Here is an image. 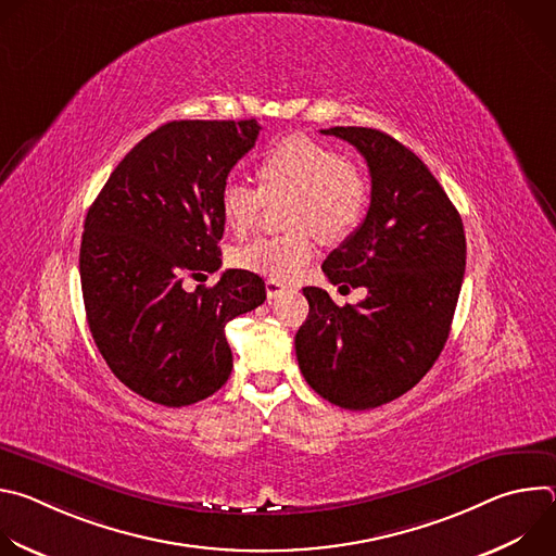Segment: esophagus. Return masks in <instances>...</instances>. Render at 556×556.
Masks as SVG:
<instances>
[{
	"mask_svg": "<svg viewBox=\"0 0 556 556\" xmlns=\"http://www.w3.org/2000/svg\"><path fill=\"white\" fill-rule=\"evenodd\" d=\"M288 290H290V286H288L286 281H279V279H268V281H266V296H268L270 301L283 296Z\"/></svg>",
	"mask_w": 556,
	"mask_h": 556,
	"instance_id": "1",
	"label": "esophagus"
}]
</instances>
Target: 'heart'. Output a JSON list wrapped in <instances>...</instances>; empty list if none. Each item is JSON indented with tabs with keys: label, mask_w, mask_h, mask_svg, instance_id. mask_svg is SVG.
Masks as SVG:
<instances>
[{
	"label": "heart",
	"mask_w": 556,
	"mask_h": 556,
	"mask_svg": "<svg viewBox=\"0 0 556 556\" xmlns=\"http://www.w3.org/2000/svg\"><path fill=\"white\" fill-rule=\"evenodd\" d=\"M260 189L228 178L219 193L224 224L235 235L255 228L266 202L286 198L281 235L257 237L235 251V264L270 279L296 277L314 257V240L341 242L365 217L369 182L363 169L321 140L303 134L281 138L257 161Z\"/></svg>",
	"instance_id": "heart-1"
}]
</instances>
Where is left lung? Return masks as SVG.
<instances>
[{"label":"left lung","mask_w":556,"mask_h":556,"mask_svg":"<svg viewBox=\"0 0 556 556\" xmlns=\"http://www.w3.org/2000/svg\"><path fill=\"white\" fill-rule=\"evenodd\" d=\"M321 134L354 144L369 167L367 215L324 262L330 283L363 286L367 296L341 307L324 288H303L309 314L294 350L316 393L363 412L407 393L438 361L464 279L466 237L457 208L412 149L369 127Z\"/></svg>","instance_id":"1"}]
</instances>
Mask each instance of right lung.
I'll return each instance as SVG.
<instances>
[{"mask_svg":"<svg viewBox=\"0 0 556 556\" xmlns=\"http://www.w3.org/2000/svg\"><path fill=\"white\" fill-rule=\"evenodd\" d=\"M249 121H172L144 136L92 202L78 273L92 339L114 376L142 399L187 407L230 376L224 328L266 301L264 279L224 270L219 193L260 136Z\"/></svg>","mask_w":556,"mask_h":556,"instance_id":"obj_1","label":"right lung"}]
</instances>
